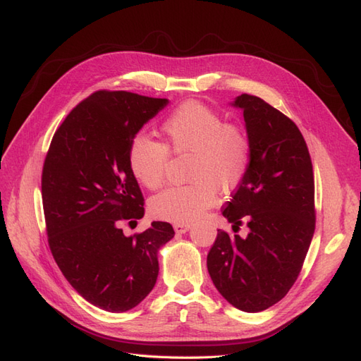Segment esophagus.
Listing matches in <instances>:
<instances>
[{"label":"esophagus","mask_w":361,"mask_h":361,"mask_svg":"<svg viewBox=\"0 0 361 361\" xmlns=\"http://www.w3.org/2000/svg\"><path fill=\"white\" fill-rule=\"evenodd\" d=\"M173 229H176L177 234H185L190 229V224H176L173 225Z\"/></svg>","instance_id":"obj_1"}]
</instances>
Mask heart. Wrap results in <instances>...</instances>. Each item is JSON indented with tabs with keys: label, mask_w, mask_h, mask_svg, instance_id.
<instances>
[{
	"label": "heart",
	"mask_w": 361,
	"mask_h": 361,
	"mask_svg": "<svg viewBox=\"0 0 361 361\" xmlns=\"http://www.w3.org/2000/svg\"><path fill=\"white\" fill-rule=\"evenodd\" d=\"M166 145L145 133L133 136L129 145V168L147 189L164 183L168 149L192 153L189 180L171 185L149 201V213L173 224H189L217 201V192H232L246 177L252 147L240 126L228 124L222 115L200 102H185L173 109L161 126Z\"/></svg>",
	"instance_id": "obj_1"
}]
</instances>
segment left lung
Instances as JSON below:
<instances>
[{
  "mask_svg": "<svg viewBox=\"0 0 361 361\" xmlns=\"http://www.w3.org/2000/svg\"><path fill=\"white\" fill-rule=\"evenodd\" d=\"M252 147L250 166L222 214L249 234L217 232L207 269L222 297L243 312L281 301L303 267L315 232V183L309 149L293 120L262 99L241 94Z\"/></svg>",
  "mask_w": 361,
  "mask_h": 361,
  "instance_id": "left-lung-1",
  "label": "left lung"
}]
</instances>
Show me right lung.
Masks as SVG:
<instances>
[{
    "label": "right lung",
    "instance_id": "1",
    "mask_svg": "<svg viewBox=\"0 0 361 361\" xmlns=\"http://www.w3.org/2000/svg\"><path fill=\"white\" fill-rule=\"evenodd\" d=\"M168 99L97 91L58 127L42 173V200L52 257L76 293L108 312L137 306L154 288L157 255L176 232L144 217V196L129 168V145Z\"/></svg>",
    "mask_w": 361,
    "mask_h": 361
}]
</instances>
